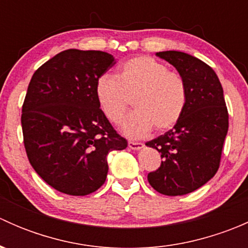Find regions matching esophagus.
I'll list each match as a JSON object with an SVG mask.
<instances>
[{"instance_id": "1", "label": "esophagus", "mask_w": 248, "mask_h": 248, "mask_svg": "<svg viewBox=\"0 0 248 248\" xmlns=\"http://www.w3.org/2000/svg\"><path fill=\"white\" fill-rule=\"evenodd\" d=\"M128 147L132 150H141L144 147V144L138 141H128Z\"/></svg>"}]
</instances>
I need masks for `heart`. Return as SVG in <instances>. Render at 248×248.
<instances>
[{
    "label": "heart",
    "mask_w": 248,
    "mask_h": 248,
    "mask_svg": "<svg viewBox=\"0 0 248 248\" xmlns=\"http://www.w3.org/2000/svg\"><path fill=\"white\" fill-rule=\"evenodd\" d=\"M97 103L104 116L117 124L129 104L136 111L124 121L122 131L133 138L152 128L164 132L180 120L186 106V84L179 73L149 56L124 61L114 78L102 76L94 85Z\"/></svg>",
    "instance_id": "b5f03b06"
}]
</instances>
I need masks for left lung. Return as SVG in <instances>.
<instances>
[{"label":"left lung","mask_w":248,"mask_h":248,"mask_svg":"<svg viewBox=\"0 0 248 248\" xmlns=\"http://www.w3.org/2000/svg\"><path fill=\"white\" fill-rule=\"evenodd\" d=\"M186 84L184 112L170 131L147 141L161 154L162 163L147 175L149 184L164 196H184L214 177L219 168L228 132L223 89L214 69L192 55L159 51Z\"/></svg>","instance_id":"8db88e82"}]
</instances>
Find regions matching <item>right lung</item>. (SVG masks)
I'll return each instance as SVG.
<instances>
[{"label":"right lung","instance_id":"add662e5","mask_svg":"<svg viewBox=\"0 0 248 248\" xmlns=\"http://www.w3.org/2000/svg\"><path fill=\"white\" fill-rule=\"evenodd\" d=\"M115 63L108 52L68 49L30 81L21 115L25 150L37 174L62 193L97 191L106 182L109 152L127 147L94 94L96 81Z\"/></svg>","mask_w":248,"mask_h":248}]
</instances>
